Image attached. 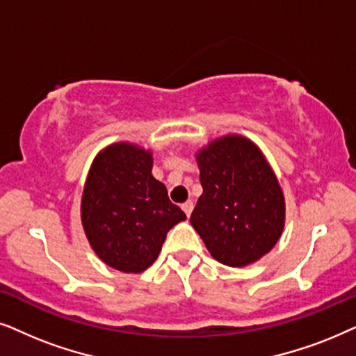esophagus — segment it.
Instances as JSON below:
<instances>
[{"label":"esophagus","instance_id":"obj_1","mask_svg":"<svg viewBox=\"0 0 356 356\" xmlns=\"http://www.w3.org/2000/svg\"><path fill=\"white\" fill-rule=\"evenodd\" d=\"M182 210H184V213H186L187 215V218L192 215V210H193V203L192 202H186V203H182Z\"/></svg>","mask_w":356,"mask_h":356}]
</instances>
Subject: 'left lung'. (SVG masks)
<instances>
[{"label": "left lung", "instance_id": "obj_1", "mask_svg": "<svg viewBox=\"0 0 356 356\" xmlns=\"http://www.w3.org/2000/svg\"><path fill=\"white\" fill-rule=\"evenodd\" d=\"M203 193L191 222L227 267L257 262L285 227V195L257 145L243 135L213 140L195 154Z\"/></svg>", "mask_w": 356, "mask_h": 356}]
</instances>
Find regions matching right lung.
<instances>
[{
    "label": "right lung",
    "mask_w": 356,
    "mask_h": 356,
    "mask_svg": "<svg viewBox=\"0 0 356 356\" xmlns=\"http://www.w3.org/2000/svg\"><path fill=\"white\" fill-rule=\"evenodd\" d=\"M151 170V149L118 141L99 151L84 182V234L97 257L118 272H145L168 231L187 218Z\"/></svg>",
    "instance_id": "add662e5"
}]
</instances>
